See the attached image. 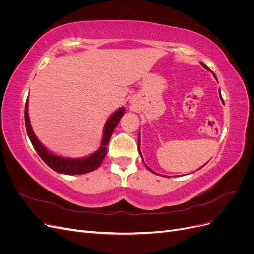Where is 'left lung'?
I'll return each mask as SVG.
<instances>
[{"instance_id": "left-lung-1", "label": "left lung", "mask_w": 254, "mask_h": 254, "mask_svg": "<svg viewBox=\"0 0 254 254\" xmlns=\"http://www.w3.org/2000/svg\"><path fill=\"white\" fill-rule=\"evenodd\" d=\"M201 64H202V66H204V67L206 68V70H210V68H209V67H207V66H206V65H205V64H204L203 63H201ZM213 74H214V73H213ZM214 77H215V78H216V75H215V74H214ZM216 79H217V78H216ZM219 93H220V91H219ZM220 97H221V94H220ZM221 99H222V97H221ZM222 102H224V99H222ZM137 147H139V152H140V155L142 156V153H141V150H140V136H139V139H137ZM142 159H143V158H142ZM146 167H147V166H146ZM147 168H148V170H149V171H150L151 173H153V174H156V173H155V172H153L152 170H150V168H149V167H147Z\"/></svg>"}]
</instances>
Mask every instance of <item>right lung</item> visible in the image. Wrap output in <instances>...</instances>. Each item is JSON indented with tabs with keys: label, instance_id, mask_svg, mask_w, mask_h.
Here are the masks:
<instances>
[{
	"label": "right lung",
	"instance_id": "1",
	"mask_svg": "<svg viewBox=\"0 0 254 254\" xmlns=\"http://www.w3.org/2000/svg\"><path fill=\"white\" fill-rule=\"evenodd\" d=\"M124 112H125V109L121 108L111 115L105 125L101 148H99L97 151H95L93 155H91L87 158H82V159H70V158L59 157L56 155H53L52 152L45 149L44 146L38 141L33 131L32 126H30L28 112H27V101L25 104V126H26V131H27L29 140L32 142L37 153L40 156V158L44 161V162L52 168L53 171H55L59 174H65V175H81V174H87L92 171H95L96 168H98L99 165L102 164L103 160L107 153V145L109 144V140L113 133V130L115 127H117L118 123L120 122Z\"/></svg>",
	"mask_w": 254,
	"mask_h": 254
}]
</instances>
